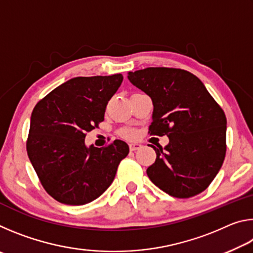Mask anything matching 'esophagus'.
<instances>
[{
  "label": "esophagus",
  "instance_id": "esophagus-1",
  "mask_svg": "<svg viewBox=\"0 0 253 253\" xmlns=\"http://www.w3.org/2000/svg\"><path fill=\"white\" fill-rule=\"evenodd\" d=\"M140 147H142V145H140L139 143H130L129 144L130 151H137V149H139Z\"/></svg>",
  "mask_w": 253,
  "mask_h": 253
}]
</instances>
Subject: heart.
<instances>
[{
  "label": "heart",
  "instance_id": "1",
  "mask_svg": "<svg viewBox=\"0 0 253 253\" xmlns=\"http://www.w3.org/2000/svg\"><path fill=\"white\" fill-rule=\"evenodd\" d=\"M122 135L124 137H130V136H132V131L128 130V129H124V130H122Z\"/></svg>",
  "mask_w": 253,
  "mask_h": 253
}]
</instances>
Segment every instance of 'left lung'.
<instances>
[{
	"mask_svg": "<svg viewBox=\"0 0 253 253\" xmlns=\"http://www.w3.org/2000/svg\"><path fill=\"white\" fill-rule=\"evenodd\" d=\"M128 80L153 101L151 135L169 137L155 149L146 173L165 193L187 199L203 192L223 164L226 144L224 111L202 81L175 68H146L128 72Z\"/></svg>",
	"mask_w": 253,
	"mask_h": 253,
	"instance_id": "1",
	"label": "left lung"
}]
</instances>
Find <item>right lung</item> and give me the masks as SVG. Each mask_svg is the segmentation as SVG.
<instances>
[{
    "instance_id": "right-lung-1",
    "label": "right lung",
    "mask_w": 253,
    "mask_h": 253,
    "mask_svg": "<svg viewBox=\"0 0 253 253\" xmlns=\"http://www.w3.org/2000/svg\"><path fill=\"white\" fill-rule=\"evenodd\" d=\"M123 75L76 77L34 107L27 151L42 186L58 202L84 205L104 193L129 153L116 139L106 147L84 144L85 132L104 121L106 106Z\"/></svg>"
}]
</instances>
